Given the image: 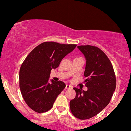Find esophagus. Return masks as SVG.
<instances>
[{
    "label": "esophagus",
    "instance_id": "34e87169",
    "mask_svg": "<svg viewBox=\"0 0 131 131\" xmlns=\"http://www.w3.org/2000/svg\"><path fill=\"white\" fill-rule=\"evenodd\" d=\"M65 89H72V86H71V85H70L67 84V85H66Z\"/></svg>",
    "mask_w": 131,
    "mask_h": 131
}]
</instances>
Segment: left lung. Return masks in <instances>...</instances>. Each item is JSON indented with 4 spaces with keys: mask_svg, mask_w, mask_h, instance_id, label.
I'll return each instance as SVG.
<instances>
[{
    "mask_svg": "<svg viewBox=\"0 0 131 131\" xmlns=\"http://www.w3.org/2000/svg\"><path fill=\"white\" fill-rule=\"evenodd\" d=\"M84 55L86 65L84 76L88 91L73 88L76 97L70 101L71 112L79 119H87L97 115L108 105L115 91L116 81L113 67L106 54L92 46H79Z\"/></svg>",
    "mask_w": 131,
    "mask_h": 131,
    "instance_id": "8db88e82",
    "label": "left lung"
}]
</instances>
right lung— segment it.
<instances>
[{
  "label": "right lung",
  "mask_w": 131,
  "mask_h": 131,
  "mask_svg": "<svg viewBox=\"0 0 131 131\" xmlns=\"http://www.w3.org/2000/svg\"><path fill=\"white\" fill-rule=\"evenodd\" d=\"M76 44L45 42L30 52L19 70V88L28 106L37 113H44L53 106L66 87L62 81L51 80L50 71L58 67L61 60L76 48Z\"/></svg>",
  "instance_id": "1"
}]
</instances>
